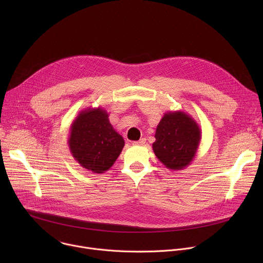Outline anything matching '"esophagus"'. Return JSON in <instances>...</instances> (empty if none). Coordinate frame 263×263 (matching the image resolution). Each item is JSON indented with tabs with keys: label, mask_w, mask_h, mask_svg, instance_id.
I'll return each mask as SVG.
<instances>
[{
	"label": "esophagus",
	"mask_w": 263,
	"mask_h": 263,
	"mask_svg": "<svg viewBox=\"0 0 263 263\" xmlns=\"http://www.w3.org/2000/svg\"><path fill=\"white\" fill-rule=\"evenodd\" d=\"M145 143V138H140L139 140H137V141H133V144L134 145H142V144H144Z\"/></svg>",
	"instance_id": "esophagus-1"
}]
</instances>
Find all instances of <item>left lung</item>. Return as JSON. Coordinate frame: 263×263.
<instances>
[{"label": "left lung", "instance_id": "obj_1", "mask_svg": "<svg viewBox=\"0 0 263 263\" xmlns=\"http://www.w3.org/2000/svg\"><path fill=\"white\" fill-rule=\"evenodd\" d=\"M153 151L171 171H181L195 159L202 132L194 118L184 111H167L155 132Z\"/></svg>", "mask_w": 263, "mask_h": 263}]
</instances>
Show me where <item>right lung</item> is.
<instances>
[{"instance_id": "obj_1", "label": "right lung", "mask_w": 263, "mask_h": 263, "mask_svg": "<svg viewBox=\"0 0 263 263\" xmlns=\"http://www.w3.org/2000/svg\"><path fill=\"white\" fill-rule=\"evenodd\" d=\"M108 117L102 107H88L79 112L69 129L67 143L71 156L95 174L105 173L114 165L125 145Z\"/></svg>"}]
</instances>
